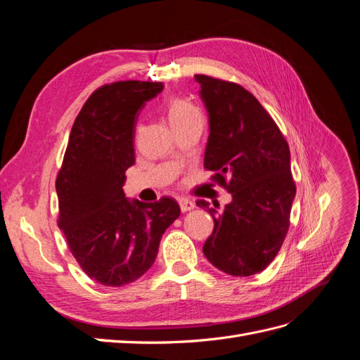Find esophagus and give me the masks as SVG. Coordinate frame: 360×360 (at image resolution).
Returning <instances> with one entry per match:
<instances>
[{
    "instance_id": "obj_1",
    "label": "esophagus",
    "mask_w": 360,
    "mask_h": 360,
    "mask_svg": "<svg viewBox=\"0 0 360 360\" xmlns=\"http://www.w3.org/2000/svg\"><path fill=\"white\" fill-rule=\"evenodd\" d=\"M179 204H180V209H181V212H189V210H192L193 207H195V202H193L192 200L186 198V197H181V198H179Z\"/></svg>"
}]
</instances>
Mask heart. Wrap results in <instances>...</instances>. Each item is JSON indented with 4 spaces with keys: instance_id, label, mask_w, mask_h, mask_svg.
<instances>
[{
    "instance_id": "b5f03b06",
    "label": "heart",
    "mask_w": 360,
    "mask_h": 360,
    "mask_svg": "<svg viewBox=\"0 0 360 360\" xmlns=\"http://www.w3.org/2000/svg\"><path fill=\"white\" fill-rule=\"evenodd\" d=\"M167 114L172 127L189 122L192 118L201 117L198 108L188 99H183V97H172L167 105Z\"/></svg>"
}]
</instances>
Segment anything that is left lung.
Returning a JSON list of instances; mask_svg holds the SVG:
<instances>
[{
    "instance_id": "1",
    "label": "left lung",
    "mask_w": 360,
    "mask_h": 360,
    "mask_svg": "<svg viewBox=\"0 0 360 360\" xmlns=\"http://www.w3.org/2000/svg\"><path fill=\"white\" fill-rule=\"evenodd\" d=\"M209 112L204 168L233 195L222 213L198 200L214 221L202 252L233 276L264 270L278 255L290 228L296 197L290 148L275 120L240 84L195 75Z\"/></svg>"
}]
</instances>
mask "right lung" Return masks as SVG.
<instances>
[{
  "label": "right lung",
  "mask_w": 360,
  "mask_h": 360,
  "mask_svg": "<svg viewBox=\"0 0 360 360\" xmlns=\"http://www.w3.org/2000/svg\"><path fill=\"white\" fill-rule=\"evenodd\" d=\"M162 82L117 81L94 90L76 117L57 174L58 226L85 275L123 287L153 266L162 234L180 216L171 197L129 201L123 183L135 163V126Z\"/></svg>",
  "instance_id": "add662e5"
}]
</instances>
